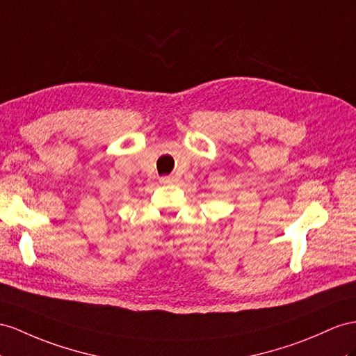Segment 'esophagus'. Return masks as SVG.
Segmentation results:
<instances>
[{"mask_svg": "<svg viewBox=\"0 0 356 356\" xmlns=\"http://www.w3.org/2000/svg\"><path fill=\"white\" fill-rule=\"evenodd\" d=\"M161 184H163V185H171V184H175V177H171V176L161 177Z\"/></svg>", "mask_w": 356, "mask_h": 356, "instance_id": "obj_1", "label": "esophagus"}]
</instances>
